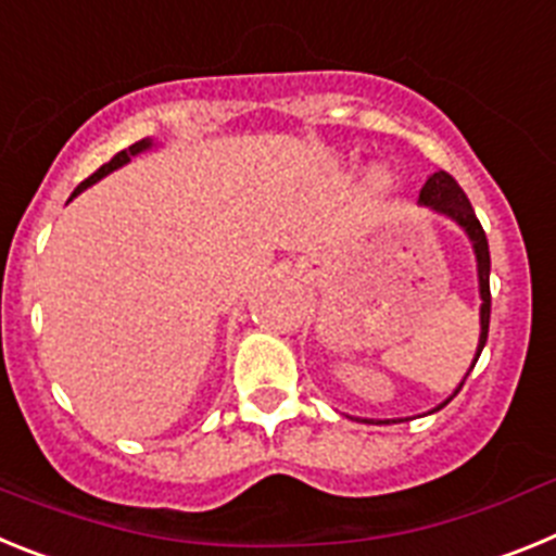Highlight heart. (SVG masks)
<instances>
[{"mask_svg": "<svg viewBox=\"0 0 556 556\" xmlns=\"http://www.w3.org/2000/svg\"><path fill=\"white\" fill-rule=\"evenodd\" d=\"M378 184H387V172H376Z\"/></svg>", "mask_w": 556, "mask_h": 556, "instance_id": "b5f03b06", "label": "heart"}]
</instances>
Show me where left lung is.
I'll return each instance as SVG.
<instances>
[{"instance_id": "8db88e82", "label": "left lung", "mask_w": 556, "mask_h": 556, "mask_svg": "<svg viewBox=\"0 0 556 556\" xmlns=\"http://www.w3.org/2000/svg\"><path fill=\"white\" fill-rule=\"evenodd\" d=\"M420 203L429 205V208L440 211L445 217H451L454 223H459L465 228V233L470 236V242H473L476 250V264H479V292H481V337H479V351H476L473 365L479 362L481 348L488 342V331H490V248H488V236H484V228L476 219V211L470 205V200L465 198V191L459 189L454 178H451L448 172H434L429 180L420 189ZM465 384V381H462ZM462 384L456 387V392L462 390ZM454 392V395H456ZM451 401V397H448ZM445 401V404H448ZM443 404V406H445ZM443 406H437V409H443Z\"/></svg>"}]
</instances>
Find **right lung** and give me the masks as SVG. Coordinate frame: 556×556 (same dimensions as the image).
Segmentation results:
<instances>
[{
	"mask_svg": "<svg viewBox=\"0 0 556 556\" xmlns=\"http://www.w3.org/2000/svg\"><path fill=\"white\" fill-rule=\"evenodd\" d=\"M150 144H152L150 139H141V141H136V144H130V147H127V150L116 152V155H113V159L108 161V164H102L100 169H97L94 175H91V178H86V180H83L80 186H77V189H75V194H72V198H77V194H80V191L86 189V186H91V184H97V180H100V178H105L108 172L119 169L122 164H127V161H130L132 155H139V152H141V150H147V147H150Z\"/></svg>",
	"mask_w": 556,
	"mask_h": 556,
	"instance_id": "1",
	"label": "right lung"
}]
</instances>
